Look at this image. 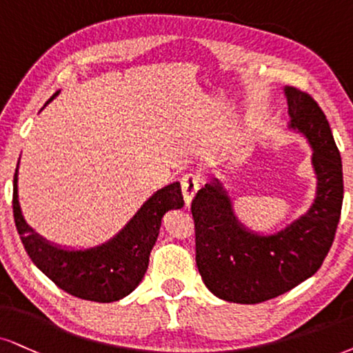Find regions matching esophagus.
<instances>
[{"label": "esophagus", "mask_w": 353, "mask_h": 353, "mask_svg": "<svg viewBox=\"0 0 353 353\" xmlns=\"http://www.w3.org/2000/svg\"><path fill=\"white\" fill-rule=\"evenodd\" d=\"M181 185H182V195H184L185 207H190L192 200H194L199 189V177L194 176V174H187V176L182 177Z\"/></svg>", "instance_id": "obj_1"}]
</instances>
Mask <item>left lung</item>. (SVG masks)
Masks as SVG:
<instances>
[{"label":"left lung","instance_id":"1","mask_svg":"<svg viewBox=\"0 0 353 353\" xmlns=\"http://www.w3.org/2000/svg\"><path fill=\"white\" fill-rule=\"evenodd\" d=\"M288 130L311 146L316 197L305 215L275 233H259L234 212L225 184L215 179L192 202L197 267L213 295L230 303L254 305L283 295L314 275L336 236L343 200L342 161L331 127L313 97L283 88Z\"/></svg>","mask_w":353,"mask_h":353}]
</instances>
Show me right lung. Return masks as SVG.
I'll return each instance as SVG.
<instances>
[{"mask_svg": "<svg viewBox=\"0 0 353 353\" xmlns=\"http://www.w3.org/2000/svg\"><path fill=\"white\" fill-rule=\"evenodd\" d=\"M58 92L48 102L55 99ZM17 176L19 161L12 182V213L26 252L57 287L88 301L112 303L130 295L148 269L150 252L158 239L163 216L171 210L184 207L181 184L172 182L153 192L110 239L84 249L65 248L50 243L26 223L19 205Z\"/></svg>", "mask_w": 353, "mask_h": 353, "instance_id": "add662e5", "label": "right lung"}]
</instances>
